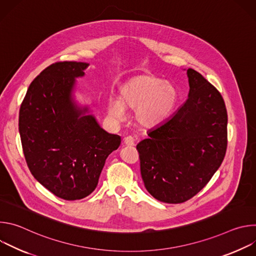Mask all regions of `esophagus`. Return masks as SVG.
Here are the masks:
<instances>
[{
    "label": "esophagus",
    "mask_w": 256,
    "mask_h": 256,
    "mask_svg": "<svg viewBox=\"0 0 256 256\" xmlns=\"http://www.w3.org/2000/svg\"><path fill=\"white\" fill-rule=\"evenodd\" d=\"M124 144L126 146H134V138L132 136H128L126 138H124Z\"/></svg>",
    "instance_id": "1"
}]
</instances>
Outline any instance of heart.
<instances>
[{
	"label": "heart",
	"mask_w": 256,
	"mask_h": 256,
	"mask_svg": "<svg viewBox=\"0 0 256 256\" xmlns=\"http://www.w3.org/2000/svg\"><path fill=\"white\" fill-rule=\"evenodd\" d=\"M177 98L178 92L172 83L142 75L128 80L120 88L118 101L108 103V112L120 120L124 110H134L140 128H153L170 116Z\"/></svg>",
	"instance_id": "obj_1"
}]
</instances>
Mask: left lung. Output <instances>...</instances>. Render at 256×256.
I'll use <instances>...</instances> for the list:
<instances>
[{"label":"left lung","instance_id":"left-lung-1","mask_svg":"<svg viewBox=\"0 0 256 256\" xmlns=\"http://www.w3.org/2000/svg\"><path fill=\"white\" fill-rule=\"evenodd\" d=\"M188 99L136 144L146 190L167 204L198 194L221 166L227 150L224 99L198 72L188 68Z\"/></svg>","mask_w":256,"mask_h":256}]
</instances>
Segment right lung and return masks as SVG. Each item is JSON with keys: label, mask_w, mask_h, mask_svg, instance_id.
<instances>
[{"label": "right lung", "mask_w": 256, "mask_h": 256, "mask_svg": "<svg viewBox=\"0 0 256 256\" xmlns=\"http://www.w3.org/2000/svg\"><path fill=\"white\" fill-rule=\"evenodd\" d=\"M89 64L58 62L30 84L19 112V132L27 166L40 184L66 200L88 196L108 155L122 142L102 130L88 108L72 99L75 79Z\"/></svg>", "instance_id": "right-lung-1"}]
</instances>
